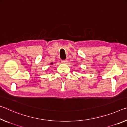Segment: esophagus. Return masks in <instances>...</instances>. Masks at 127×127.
<instances>
[{"instance_id": "1", "label": "esophagus", "mask_w": 127, "mask_h": 127, "mask_svg": "<svg viewBox=\"0 0 127 127\" xmlns=\"http://www.w3.org/2000/svg\"><path fill=\"white\" fill-rule=\"evenodd\" d=\"M66 62H67V60H61V63H62V64H66Z\"/></svg>"}]
</instances>
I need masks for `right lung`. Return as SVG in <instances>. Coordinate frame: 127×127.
<instances>
[{"label":"right lung","instance_id":"right-lung-1","mask_svg":"<svg viewBox=\"0 0 127 127\" xmlns=\"http://www.w3.org/2000/svg\"><path fill=\"white\" fill-rule=\"evenodd\" d=\"M52 64H53V63H51V65H52Z\"/></svg>","mask_w":127,"mask_h":127}]
</instances>
